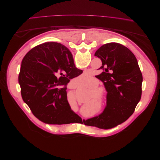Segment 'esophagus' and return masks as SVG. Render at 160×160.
Returning a JSON list of instances; mask_svg holds the SVG:
<instances>
[{"mask_svg": "<svg viewBox=\"0 0 160 160\" xmlns=\"http://www.w3.org/2000/svg\"><path fill=\"white\" fill-rule=\"evenodd\" d=\"M83 74L85 75H89V73L85 71V72H84V73H83Z\"/></svg>", "mask_w": 160, "mask_h": 160, "instance_id": "esophagus-1", "label": "esophagus"}]
</instances>
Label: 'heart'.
Returning a JSON list of instances; mask_svg holds the SVG:
<instances>
[{
	"label": "heart",
	"mask_w": 160,
	"mask_h": 160,
	"mask_svg": "<svg viewBox=\"0 0 160 160\" xmlns=\"http://www.w3.org/2000/svg\"><path fill=\"white\" fill-rule=\"evenodd\" d=\"M86 79H87V78L85 77L80 76V77H79L78 78L77 80H78V82H79V84L81 85V83L85 82L86 81ZM88 85L90 88H94V89H93V92L94 94H96V95H98L99 97H100V98L103 97V96L104 94V91L102 88H100V87L96 88L98 86V81L96 79L93 78L92 77H90L88 79ZM95 88H96V89Z\"/></svg>",
	"instance_id": "heart-1"
}]
</instances>
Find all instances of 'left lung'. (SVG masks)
<instances>
[{"instance_id":"obj_1","label":"left lung","mask_w":160,"mask_h":160,"mask_svg":"<svg viewBox=\"0 0 160 160\" xmlns=\"http://www.w3.org/2000/svg\"><path fill=\"white\" fill-rule=\"evenodd\" d=\"M94 55L102 62V72L97 78L108 92L107 106L100 115L87 120V125L108 130L123 123L133 113L141 98L142 75L135 56L123 45L104 44Z\"/></svg>"}]
</instances>
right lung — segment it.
Masks as SVG:
<instances>
[{
    "label": "right lung",
    "instance_id": "add662e5",
    "mask_svg": "<svg viewBox=\"0 0 160 160\" xmlns=\"http://www.w3.org/2000/svg\"><path fill=\"white\" fill-rule=\"evenodd\" d=\"M82 70L75 66L64 45L47 42L30 50L18 77L22 100L33 115L48 124H68L78 118L67 100L66 85Z\"/></svg>",
    "mask_w": 160,
    "mask_h": 160
}]
</instances>
